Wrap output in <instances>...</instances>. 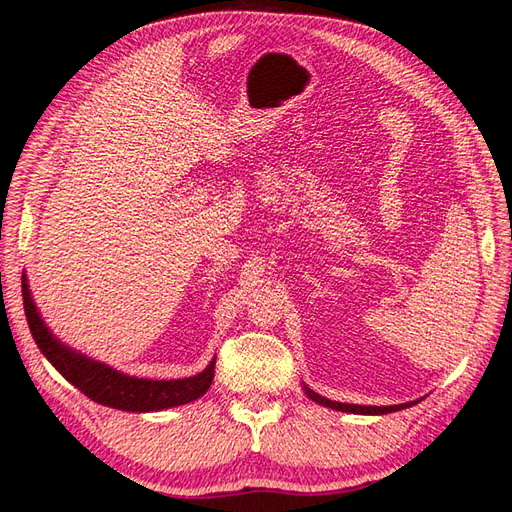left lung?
Instances as JSON below:
<instances>
[{"mask_svg": "<svg viewBox=\"0 0 512 512\" xmlns=\"http://www.w3.org/2000/svg\"><path fill=\"white\" fill-rule=\"evenodd\" d=\"M305 393L313 400L322 406H329V409L335 411H344V413H355V415H385V413H393V411H402L406 406H413L415 402H406V404H393V406H363V404H344V402H333L329 398L320 396L313 389L305 387Z\"/></svg>", "mask_w": 512, "mask_h": 512, "instance_id": "left-lung-1", "label": "left lung"}]
</instances>
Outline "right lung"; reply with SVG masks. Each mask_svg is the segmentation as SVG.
<instances>
[{"label":"right lung","mask_w":512,"mask_h":512,"mask_svg":"<svg viewBox=\"0 0 512 512\" xmlns=\"http://www.w3.org/2000/svg\"><path fill=\"white\" fill-rule=\"evenodd\" d=\"M21 292L25 318H28L36 346L41 348L47 361L54 365L71 385H75L84 396L103 406H112V409L129 413L162 411L170 409V406L188 404L196 398H201L214 381L216 357L209 361V365L201 374L190 378H177V381H151V378L127 376L119 370L110 368L106 363L88 359L77 350L64 346L60 339L49 331V326L43 322L41 313H38L34 305L30 283L25 274L21 281Z\"/></svg>","instance_id":"1"}]
</instances>
